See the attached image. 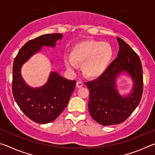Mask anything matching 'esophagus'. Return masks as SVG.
I'll use <instances>...</instances> for the list:
<instances>
[{
    "instance_id": "1",
    "label": "esophagus",
    "mask_w": 155,
    "mask_h": 155,
    "mask_svg": "<svg viewBox=\"0 0 155 155\" xmlns=\"http://www.w3.org/2000/svg\"><path fill=\"white\" fill-rule=\"evenodd\" d=\"M83 85H84V83L82 82V81H77V87L78 88H80L81 87H83Z\"/></svg>"
}]
</instances>
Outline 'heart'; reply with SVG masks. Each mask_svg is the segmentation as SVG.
Masks as SVG:
<instances>
[{"label": "heart", "instance_id": "heart-1", "mask_svg": "<svg viewBox=\"0 0 155 155\" xmlns=\"http://www.w3.org/2000/svg\"><path fill=\"white\" fill-rule=\"evenodd\" d=\"M114 51L109 44L91 40L78 42L73 46L70 57H65L69 70L82 64L84 74L90 77H98L105 71L111 62Z\"/></svg>", "mask_w": 155, "mask_h": 155}]
</instances>
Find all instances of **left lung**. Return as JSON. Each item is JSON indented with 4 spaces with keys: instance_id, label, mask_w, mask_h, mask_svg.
<instances>
[{
    "instance_id": "1",
    "label": "left lung",
    "mask_w": 155,
    "mask_h": 155,
    "mask_svg": "<svg viewBox=\"0 0 155 155\" xmlns=\"http://www.w3.org/2000/svg\"><path fill=\"white\" fill-rule=\"evenodd\" d=\"M120 46L117 57L95 80L86 82L90 90L88 108L92 118L100 124H117L127 120L140 104L143 94V70L138 54L127 43L117 38ZM132 77L134 93L124 98L115 89L114 80L120 72Z\"/></svg>"
}]
</instances>
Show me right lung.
<instances>
[{
  "instance_id": "obj_1",
  "label": "right lung",
  "mask_w": 155,
  "mask_h": 155,
  "mask_svg": "<svg viewBox=\"0 0 155 155\" xmlns=\"http://www.w3.org/2000/svg\"><path fill=\"white\" fill-rule=\"evenodd\" d=\"M62 34H46L27 41L18 52L13 65L12 92L22 112L33 122L47 124L57 118L66 107L74 90L76 81H69L51 72L45 85L33 89L26 85L20 74L22 64L42 46L54 47Z\"/></svg>"
}]
</instances>
